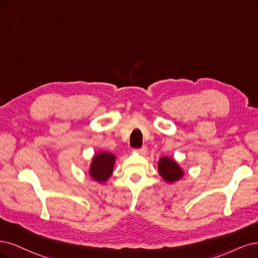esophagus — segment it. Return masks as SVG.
Segmentation results:
<instances>
[{
	"instance_id": "34e87169",
	"label": "esophagus",
	"mask_w": 258,
	"mask_h": 258,
	"mask_svg": "<svg viewBox=\"0 0 258 258\" xmlns=\"http://www.w3.org/2000/svg\"><path fill=\"white\" fill-rule=\"evenodd\" d=\"M147 147L146 146H144V147H141V148H139V149H137V150H135L138 154H141V155H144V154H146V152H147Z\"/></svg>"
}]
</instances>
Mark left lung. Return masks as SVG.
<instances>
[{"label": "left lung", "mask_w": 258, "mask_h": 258, "mask_svg": "<svg viewBox=\"0 0 258 258\" xmlns=\"http://www.w3.org/2000/svg\"><path fill=\"white\" fill-rule=\"evenodd\" d=\"M159 172L164 181L173 183L183 177V170L178 163L167 156H163L159 161Z\"/></svg>", "instance_id": "left-lung-1"}]
</instances>
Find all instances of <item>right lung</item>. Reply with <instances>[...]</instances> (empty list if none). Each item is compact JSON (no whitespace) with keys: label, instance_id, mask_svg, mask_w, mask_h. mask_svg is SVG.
<instances>
[{"label":"right lung","instance_id":"add662e5","mask_svg":"<svg viewBox=\"0 0 258 258\" xmlns=\"http://www.w3.org/2000/svg\"><path fill=\"white\" fill-rule=\"evenodd\" d=\"M115 156L109 152H98L94 155L90 166V176L99 183L109 179L113 171Z\"/></svg>","mask_w":258,"mask_h":258}]
</instances>
